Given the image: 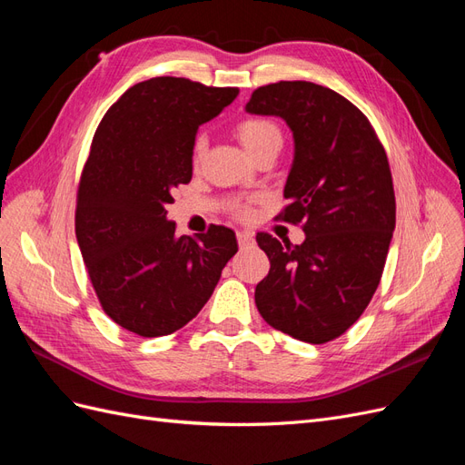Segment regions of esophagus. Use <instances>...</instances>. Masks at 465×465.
<instances>
[{
  "mask_svg": "<svg viewBox=\"0 0 465 465\" xmlns=\"http://www.w3.org/2000/svg\"><path fill=\"white\" fill-rule=\"evenodd\" d=\"M236 238H238V244H241V248H248L252 242H254V234H252L250 231H238Z\"/></svg>",
  "mask_w": 465,
  "mask_h": 465,
  "instance_id": "obj_1",
  "label": "esophagus"
}]
</instances>
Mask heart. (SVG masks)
<instances>
[{
	"instance_id": "obj_1",
	"label": "heart",
	"mask_w": 465,
	"mask_h": 465,
	"mask_svg": "<svg viewBox=\"0 0 465 465\" xmlns=\"http://www.w3.org/2000/svg\"><path fill=\"white\" fill-rule=\"evenodd\" d=\"M234 134L241 139V143L248 149L252 157H256L258 153L270 149V147H281L283 143V134H281L279 124L272 118L265 116H248L234 125ZM205 151V135H198L192 143V163L198 164L202 161V154ZM234 213L246 217L250 213L248 205H236Z\"/></svg>"
}]
</instances>
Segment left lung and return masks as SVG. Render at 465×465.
Segmentation results:
<instances>
[{"label":"left lung","mask_w":465,"mask_h":465,"mask_svg":"<svg viewBox=\"0 0 465 465\" xmlns=\"http://www.w3.org/2000/svg\"><path fill=\"white\" fill-rule=\"evenodd\" d=\"M250 114L281 116L294 161L279 221L301 224L302 244L258 232L270 273L256 306L272 328L322 345L361 318L380 283L396 229V195L384 145L345 96L311 81L258 87Z\"/></svg>","instance_id":"8db88e82"}]
</instances>
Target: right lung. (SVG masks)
Listing matches in <instances>:
<instances>
[{
    "label": "right lung",
    "instance_id": "1",
    "mask_svg": "<svg viewBox=\"0 0 465 465\" xmlns=\"http://www.w3.org/2000/svg\"><path fill=\"white\" fill-rule=\"evenodd\" d=\"M238 87L153 77L125 91L94 132L83 166L75 234L106 316L142 337L174 333L198 316L236 254L231 229L176 238L166 219L192 180V143Z\"/></svg>",
    "mask_w": 465,
    "mask_h": 465
}]
</instances>
